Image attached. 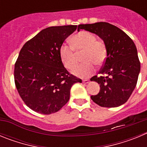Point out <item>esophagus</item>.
<instances>
[{"label":"esophagus","instance_id":"esophagus-1","mask_svg":"<svg viewBox=\"0 0 147 147\" xmlns=\"http://www.w3.org/2000/svg\"><path fill=\"white\" fill-rule=\"evenodd\" d=\"M82 82L84 83V84H88V83H89V80H83Z\"/></svg>","mask_w":147,"mask_h":147}]
</instances>
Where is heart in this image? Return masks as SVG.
Instances as JSON below:
<instances>
[{
  "label": "heart",
  "instance_id": "1",
  "mask_svg": "<svg viewBox=\"0 0 147 147\" xmlns=\"http://www.w3.org/2000/svg\"><path fill=\"white\" fill-rule=\"evenodd\" d=\"M71 46L62 44L59 49V56L65 67L72 69L76 62V54H82V64L72 70L74 76L80 78H88L95 71V65H103L107 57V49L105 44L97 40L93 34L82 31L73 35L70 39Z\"/></svg>",
  "mask_w": 147,
  "mask_h": 147
}]
</instances>
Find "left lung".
Here are the masks:
<instances>
[{
  "label": "left lung",
  "instance_id": "8db88e82",
  "mask_svg": "<svg viewBox=\"0 0 147 147\" xmlns=\"http://www.w3.org/2000/svg\"><path fill=\"white\" fill-rule=\"evenodd\" d=\"M80 29L98 35L107 49V58L99 71L100 74L107 76H94L90 79L100 85L99 93L90 98L104 107L124 105L134 90L141 71L134 42L121 29L105 22L80 24Z\"/></svg>",
  "mask_w": 147,
  "mask_h": 147
}]
</instances>
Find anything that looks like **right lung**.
<instances>
[{
  "label": "right lung",
  "mask_w": 147,
  "mask_h": 147,
  "mask_svg": "<svg viewBox=\"0 0 147 147\" xmlns=\"http://www.w3.org/2000/svg\"><path fill=\"white\" fill-rule=\"evenodd\" d=\"M76 26L42 29L26 42L15 65V82L26 105L35 112H57L70 98L74 84L82 80L70 74L63 65L59 49Z\"/></svg>",
  "instance_id": "obj_1"
}]
</instances>
